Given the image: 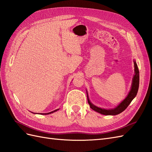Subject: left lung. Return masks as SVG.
<instances>
[{"label": "left lung", "instance_id": "8db88e82", "mask_svg": "<svg viewBox=\"0 0 152 152\" xmlns=\"http://www.w3.org/2000/svg\"><path fill=\"white\" fill-rule=\"evenodd\" d=\"M134 67H135V75L133 78V81H132V88L131 90L129 92V94H128L126 98L124 99L123 102L121 103L119 105L115 108L114 109H111V110H106L103 109L102 108H99L96 107L94 104H92L90 100H89L88 96H87V99H88V103L90 105V107L92 108V110L94 111L98 112L103 115H118L120 113H121L123 112L126 108L129 105L132 101L135 98L137 95V93L139 89V69L137 67V65L136 64V62L134 61Z\"/></svg>", "mask_w": 152, "mask_h": 152}]
</instances>
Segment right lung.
<instances>
[{"instance_id": "right-lung-1", "label": "right lung", "mask_w": 152, "mask_h": 152, "mask_svg": "<svg viewBox=\"0 0 152 152\" xmlns=\"http://www.w3.org/2000/svg\"><path fill=\"white\" fill-rule=\"evenodd\" d=\"M58 109H56V110H54V111H53V112H49V113H47V114H45V115H46V114H51V113H53V112H56V111H57Z\"/></svg>"}]
</instances>
